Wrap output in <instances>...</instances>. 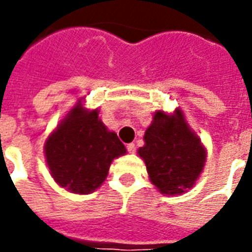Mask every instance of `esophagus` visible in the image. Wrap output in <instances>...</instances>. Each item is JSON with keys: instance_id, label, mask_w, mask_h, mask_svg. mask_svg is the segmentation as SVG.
Instances as JSON below:
<instances>
[{"instance_id": "esophagus-1", "label": "esophagus", "mask_w": 252, "mask_h": 252, "mask_svg": "<svg viewBox=\"0 0 252 252\" xmlns=\"http://www.w3.org/2000/svg\"><path fill=\"white\" fill-rule=\"evenodd\" d=\"M126 151L129 154H133L136 151V146L133 144V143H129V144H126Z\"/></svg>"}]
</instances>
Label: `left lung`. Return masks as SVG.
I'll return each instance as SVG.
<instances>
[{
    "label": "left lung",
    "instance_id": "1",
    "mask_svg": "<svg viewBox=\"0 0 252 252\" xmlns=\"http://www.w3.org/2000/svg\"><path fill=\"white\" fill-rule=\"evenodd\" d=\"M150 181L162 194H181L193 188L204 170L206 150L190 129L182 110L173 115L158 110L137 150Z\"/></svg>",
    "mask_w": 252,
    "mask_h": 252
}]
</instances>
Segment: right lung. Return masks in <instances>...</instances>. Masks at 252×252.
Returning a JSON list of instances; mask_svg holds the SVG:
<instances>
[{
  "label": "right lung",
  "mask_w": 252,
  "mask_h": 252,
  "mask_svg": "<svg viewBox=\"0 0 252 252\" xmlns=\"http://www.w3.org/2000/svg\"><path fill=\"white\" fill-rule=\"evenodd\" d=\"M126 153L115 132L81 101L47 137L46 162L58 185L71 193L90 194L102 185L112 160Z\"/></svg>",
  "instance_id": "obj_1"
}]
</instances>
